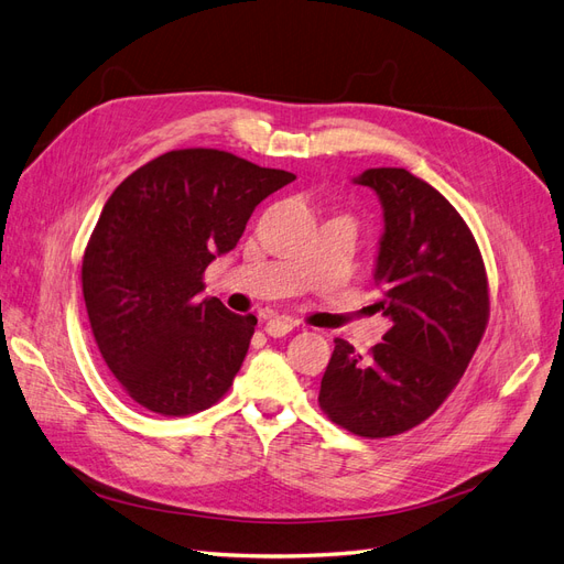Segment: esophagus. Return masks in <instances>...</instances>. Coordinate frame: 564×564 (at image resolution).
<instances>
[{
	"instance_id": "esophagus-1",
	"label": "esophagus",
	"mask_w": 564,
	"mask_h": 564,
	"mask_svg": "<svg viewBox=\"0 0 564 564\" xmlns=\"http://www.w3.org/2000/svg\"><path fill=\"white\" fill-rule=\"evenodd\" d=\"M294 327H296L294 319H289V317H272V319H268V324H265V334L272 336V338H280V336H286Z\"/></svg>"
}]
</instances>
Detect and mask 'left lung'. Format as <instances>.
Instances as JSON below:
<instances>
[{
  "mask_svg": "<svg viewBox=\"0 0 564 564\" xmlns=\"http://www.w3.org/2000/svg\"><path fill=\"white\" fill-rule=\"evenodd\" d=\"M352 183L383 209L373 282L390 329L369 357L336 338L319 406L355 435L390 437L429 419L464 377L487 327V278L464 218L431 183L392 166Z\"/></svg>",
  "mask_w": 564,
  "mask_h": 564,
  "instance_id": "obj_1",
  "label": "left lung"
}]
</instances>
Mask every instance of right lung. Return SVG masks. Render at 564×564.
<instances>
[{
	"instance_id": "obj_1",
	"label": "right lung",
	"mask_w": 564,
	"mask_h": 564,
	"mask_svg": "<svg viewBox=\"0 0 564 564\" xmlns=\"http://www.w3.org/2000/svg\"><path fill=\"white\" fill-rule=\"evenodd\" d=\"M296 176L224 150H172L108 197L82 261L100 355L133 402L187 416L226 395L256 317L202 299V272L240 242L259 204Z\"/></svg>"
}]
</instances>
